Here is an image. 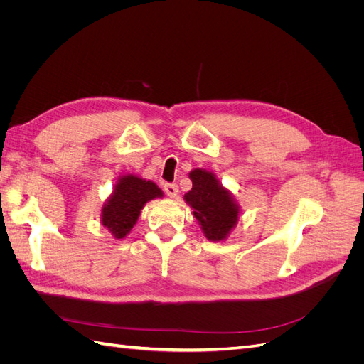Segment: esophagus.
<instances>
[{"label": "esophagus", "mask_w": 364, "mask_h": 364, "mask_svg": "<svg viewBox=\"0 0 364 364\" xmlns=\"http://www.w3.org/2000/svg\"><path fill=\"white\" fill-rule=\"evenodd\" d=\"M164 191L167 193V196H170L171 199H174V197H178V194H179V188H178V185H176V183H165L164 185Z\"/></svg>", "instance_id": "1"}]
</instances>
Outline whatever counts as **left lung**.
Listing matches in <instances>:
<instances>
[{
    "instance_id": "obj_1",
    "label": "left lung",
    "mask_w": 364,
    "mask_h": 364,
    "mask_svg": "<svg viewBox=\"0 0 364 364\" xmlns=\"http://www.w3.org/2000/svg\"><path fill=\"white\" fill-rule=\"evenodd\" d=\"M193 188L186 193L185 202L194 211L209 241H222L238 222V205L230 193L215 179V174L202 168L190 173Z\"/></svg>"
}]
</instances>
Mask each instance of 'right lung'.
Masks as SVG:
<instances>
[{"mask_svg": "<svg viewBox=\"0 0 364 364\" xmlns=\"http://www.w3.org/2000/svg\"><path fill=\"white\" fill-rule=\"evenodd\" d=\"M162 196L164 193L151 181L134 174L123 176L102 209V223L115 238H124L136 223L144 205Z\"/></svg>", "mask_w": 364, "mask_h": 364, "instance_id": "add662e5", "label": "right lung"}]
</instances>
